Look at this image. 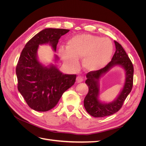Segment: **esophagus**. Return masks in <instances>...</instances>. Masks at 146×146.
Wrapping results in <instances>:
<instances>
[{
	"label": "esophagus",
	"instance_id": "obj_1",
	"mask_svg": "<svg viewBox=\"0 0 146 146\" xmlns=\"http://www.w3.org/2000/svg\"><path fill=\"white\" fill-rule=\"evenodd\" d=\"M76 81L77 83H81L83 81V78L81 76H78L76 78Z\"/></svg>",
	"mask_w": 146,
	"mask_h": 146
}]
</instances>
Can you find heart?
Wrapping results in <instances>:
<instances>
[{
    "instance_id": "obj_1",
    "label": "heart",
    "mask_w": 146,
    "mask_h": 146,
    "mask_svg": "<svg viewBox=\"0 0 146 146\" xmlns=\"http://www.w3.org/2000/svg\"><path fill=\"white\" fill-rule=\"evenodd\" d=\"M113 52V44L108 38L90 34L77 35L70 38L66 48H60L59 54L69 67L75 69L78 59H82L83 68L95 71L104 68L110 62Z\"/></svg>"
}]
</instances>
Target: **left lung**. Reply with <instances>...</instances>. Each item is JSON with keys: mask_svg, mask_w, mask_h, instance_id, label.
Wrapping results in <instances>:
<instances>
[{"mask_svg": "<svg viewBox=\"0 0 146 146\" xmlns=\"http://www.w3.org/2000/svg\"><path fill=\"white\" fill-rule=\"evenodd\" d=\"M116 52L111 61L104 67L98 70L90 71L86 74L85 83L89 90L84 99V107L90 115L95 117H102L111 115L121 109L127 96L130 94L133 87V66L129 56L122 46L114 41ZM119 65L125 69L126 80L123 90L117 98L111 103H103L98 99L100 78L114 66Z\"/></svg>", "mask_w": 146, "mask_h": 146, "instance_id": "left-lung-1", "label": "left lung"}]
</instances>
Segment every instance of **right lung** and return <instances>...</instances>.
I'll list each match as a JSON object with an SVG mask.
<instances>
[{
  "mask_svg": "<svg viewBox=\"0 0 146 146\" xmlns=\"http://www.w3.org/2000/svg\"><path fill=\"white\" fill-rule=\"evenodd\" d=\"M69 31L44 29L30 39L21 52L16 69L17 89L35 111H47L55 107L64 92L76 82V74H64L53 64L45 66L38 60L39 45L49 44L55 52L59 39ZM55 57V61L58 60Z\"/></svg>",
  "mask_w": 146,
  "mask_h": 146,
  "instance_id": "1",
  "label": "right lung"
}]
</instances>
